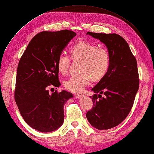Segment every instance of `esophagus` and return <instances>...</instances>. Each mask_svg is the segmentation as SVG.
<instances>
[{
  "instance_id": "1",
  "label": "esophagus",
  "mask_w": 154,
  "mask_h": 154,
  "mask_svg": "<svg viewBox=\"0 0 154 154\" xmlns=\"http://www.w3.org/2000/svg\"><path fill=\"white\" fill-rule=\"evenodd\" d=\"M83 96V95H79V94L78 95V94H76V95H75V97L76 98H82Z\"/></svg>"
}]
</instances>
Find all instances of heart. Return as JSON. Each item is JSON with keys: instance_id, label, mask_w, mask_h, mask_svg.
I'll list each match as a JSON object with an SVG mask.
<instances>
[{"instance_id": "heart-1", "label": "heart", "mask_w": 154, "mask_h": 154, "mask_svg": "<svg viewBox=\"0 0 154 154\" xmlns=\"http://www.w3.org/2000/svg\"><path fill=\"white\" fill-rule=\"evenodd\" d=\"M71 57L82 60V75L73 76L64 82L66 88L73 93H81L90 83L91 77L99 79L106 75L110 65V56L106 48L98 47L88 42H79L70 49ZM70 57L60 54L57 59V69L61 75H66L70 65Z\"/></svg>"}]
</instances>
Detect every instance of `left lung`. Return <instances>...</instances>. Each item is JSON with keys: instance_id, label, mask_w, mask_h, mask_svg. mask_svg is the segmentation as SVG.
Segmentation results:
<instances>
[{"instance_id": "8db88e82", "label": "left lung", "mask_w": 154, "mask_h": 154, "mask_svg": "<svg viewBox=\"0 0 154 154\" xmlns=\"http://www.w3.org/2000/svg\"><path fill=\"white\" fill-rule=\"evenodd\" d=\"M87 35L105 44L109 53L110 65L106 75L91 89L99 94L90 97L94 107L86 116L94 128L109 130L123 121L132 108L139 88L137 60L120 35L90 32Z\"/></svg>"}]
</instances>
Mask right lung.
Here are the masks:
<instances>
[{
	"label": "right lung",
	"instance_id": "1",
	"mask_svg": "<svg viewBox=\"0 0 154 154\" xmlns=\"http://www.w3.org/2000/svg\"><path fill=\"white\" fill-rule=\"evenodd\" d=\"M76 35L72 31L42 32L30 41L18 64L14 98L24 121L40 132L57 130L63 125L66 102L72 97L66 90L50 94V86L59 87L57 59Z\"/></svg>",
	"mask_w": 154,
	"mask_h": 154
}]
</instances>
